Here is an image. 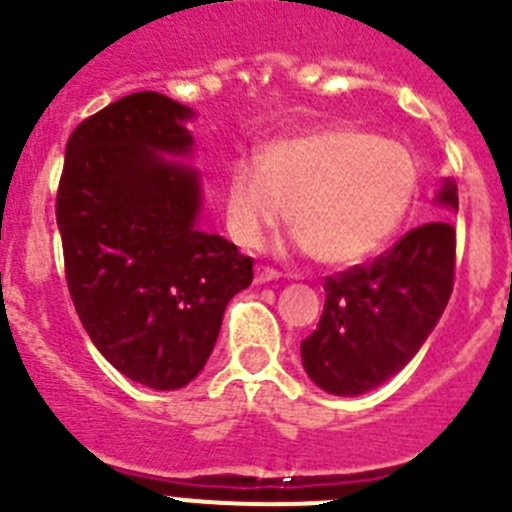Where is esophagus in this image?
<instances>
[{
    "label": "esophagus",
    "instance_id": "34e87169",
    "mask_svg": "<svg viewBox=\"0 0 512 512\" xmlns=\"http://www.w3.org/2000/svg\"><path fill=\"white\" fill-rule=\"evenodd\" d=\"M279 279V271L271 269V266H256V282L266 284V282H274Z\"/></svg>",
    "mask_w": 512,
    "mask_h": 512
}]
</instances>
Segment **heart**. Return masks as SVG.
Segmentation results:
<instances>
[{
	"mask_svg": "<svg viewBox=\"0 0 512 512\" xmlns=\"http://www.w3.org/2000/svg\"><path fill=\"white\" fill-rule=\"evenodd\" d=\"M415 187V158L397 140L348 125L310 130L266 143L256 169L230 171L228 228L241 246L259 248L289 217L312 259L348 266L395 233Z\"/></svg>",
	"mask_w": 512,
	"mask_h": 512,
	"instance_id": "1",
	"label": "heart"
}]
</instances>
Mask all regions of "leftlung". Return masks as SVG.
<instances>
[{
	"label": "left lung",
	"instance_id": "1",
	"mask_svg": "<svg viewBox=\"0 0 512 512\" xmlns=\"http://www.w3.org/2000/svg\"><path fill=\"white\" fill-rule=\"evenodd\" d=\"M438 202L459 210L456 184ZM456 230L446 220L405 233L374 261L325 277L318 328L302 341V364L330 395L374 390L408 364L436 328L454 289Z\"/></svg>",
	"mask_w": 512,
	"mask_h": 512
}]
</instances>
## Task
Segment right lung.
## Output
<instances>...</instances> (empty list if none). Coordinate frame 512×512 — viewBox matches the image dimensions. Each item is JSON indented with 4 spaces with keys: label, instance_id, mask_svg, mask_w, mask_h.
I'll return each mask as SVG.
<instances>
[{
    "label": "right lung",
    "instance_id": "1",
    "mask_svg": "<svg viewBox=\"0 0 512 512\" xmlns=\"http://www.w3.org/2000/svg\"><path fill=\"white\" fill-rule=\"evenodd\" d=\"M192 110L135 92L79 122L66 143L56 220L66 284L99 354L151 390L202 372L253 259L197 228L200 179L161 153H189Z\"/></svg>",
    "mask_w": 512,
    "mask_h": 512
}]
</instances>
